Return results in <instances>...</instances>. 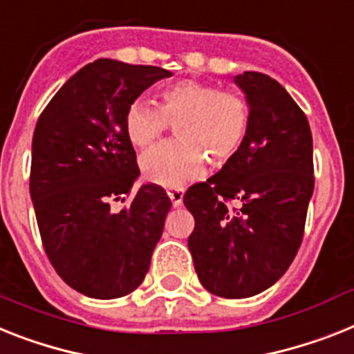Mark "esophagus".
I'll use <instances>...</instances> for the list:
<instances>
[{"mask_svg": "<svg viewBox=\"0 0 354 354\" xmlns=\"http://www.w3.org/2000/svg\"><path fill=\"white\" fill-rule=\"evenodd\" d=\"M167 194H169V198H171V201H172V205H174V207H180V205H182V201H183V191H182V189H171Z\"/></svg>", "mask_w": 354, "mask_h": 354, "instance_id": "34e87169", "label": "esophagus"}]
</instances>
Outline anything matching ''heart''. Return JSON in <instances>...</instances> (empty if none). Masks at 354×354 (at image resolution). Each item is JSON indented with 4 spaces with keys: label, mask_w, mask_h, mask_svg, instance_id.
<instances>
[{
    "label": "heart",
    "mask_w": 354,
    "mask_h": 354,
    "mask_svg": "<svg viewBox=\"0 0 354 354\" xmlns=\"http://www.w3.org/2000/svg\"><path fill=\"white\" fill-rule=\"evenodd\" d=\"M178 124L180 140L162 144L140 158L142 176L162 187H182L200 178L207 165H225L245 142L250 106L243 95L219 91L200 81H178L160 91V108L138 99L127 108L124 127L135 147L147 149Z\"/></svg>",
    "instance_id": "heart-1"
}]
</instances>
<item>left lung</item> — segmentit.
I'll return each mask as SVG.
<instances>
[{"label": "left lung", "mask_w": 354, "mask_h": 354, "mask_svg": "<svg viewBox=\"0 0 354 354\" xmlns=\"http://www.w3.org/2000/svg\"><path fill=\"white\" fill-rule=\"evenodd\" d=\"M250 106L245 142L207 182L189 187V250L205 290L257 295L283 277L302 243L313 194V138L304 111L259 71L234 77ZM236 201L237 207H230Z\"/></svg>", "instance_id": "8db88e82"}]
</instances>
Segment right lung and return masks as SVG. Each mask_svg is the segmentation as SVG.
Wrapping results in <instances>:
<instances>
[{"label":"right lung","instance_id":"1","mask_svg":"<svg viewBox=\"0 0 354 354\" xmlns=\"http://www.w3.org/2000/svg\"><path fill=\"white\" fill-rule=\"evenodd\" d=\"M172 73L97 59L70 77L41 113L32 138L30 196L41 241L59 277L93 299H117L140 286L163 232L171 200L142 185L124 127L127 108Z\"/></svg>","mask_w":354,"mask_h":354}]
</instances>
